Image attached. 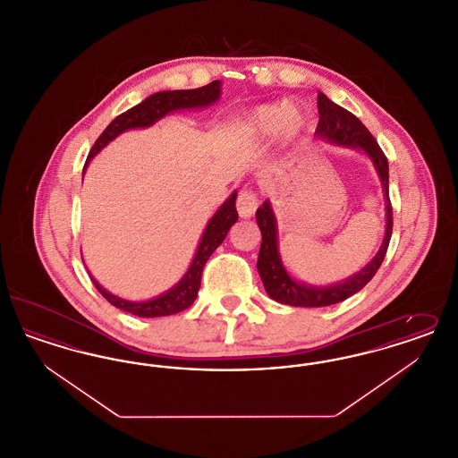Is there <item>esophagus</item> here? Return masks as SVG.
Instances as JSON below:
<instances>
[{"label": "esophagus", "instance_id": "obj_1", "mask_svg": "<svg viewBox=\"0 0 458 458\" xmlns=\"http://www.w3.org/2000/svg\"><path fill=\"white\" fill-rule=\"evenodd\" d=\"M258 204H259V199L254 191H250V189L240 191L239 197H237V209H239L242 218H250L256 213Z\"/></svg>", "mask_w": 458, "mask_h": 458}]
</instances>
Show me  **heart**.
<instances>
[{"instance_id": "obj_1", "label": "heart", "mask_w": 458, "mask_h": 458, "mask_svg": "<svg viewBox=\"0 0 458 458\" xmlns=\"http://www.w3.org/2000/svg\"><path fill=\"white\" fill-rule=\"evenodd\" d=\"M304 116L299 111H292L286 103L264 105L254 109L247 118V133L256 140H267L276 133H282L286 140L297 139L304 131Z\"/></svg>"}]
</instances>
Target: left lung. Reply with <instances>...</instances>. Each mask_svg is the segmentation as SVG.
Instances as JSON below:
<instances>
[{"mask_svg": "<svg viewBox=\"0 0 458 458\" xmlns=\"http://www.w3.org/2000/svg\"><path fill=\"white\" fill-rule=\"evenodd\" d=\"M318 109H319V122L316 129V137L325 139L333 144L362 149L369 156L383 185L385 204H386V232L374 259L349 280L342 284H331V286H310V284H299L284 269L280 252H278L276 218L271 209V204L266 200L256 213V219L262 233L258 271L261 275L262 284L267 295L273 301L280 304L295 305V307H325V305L338 304L349 299L350 295L357 293L359 290H362L377 273L392 239L393 209L390 191H388L386 156L381 151L372 133L364 127V123L347 109L327 99V94L323 92L318 94Z\"/></svg>", "mask_w": 458, "mask_h": 458, "instance_id": "left-lung-1", "label": "left lung"}]
</instances>
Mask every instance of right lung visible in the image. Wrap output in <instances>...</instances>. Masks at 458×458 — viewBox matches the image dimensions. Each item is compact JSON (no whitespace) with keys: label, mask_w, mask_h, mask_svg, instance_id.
Here are the masks:
<instances>
[{"label":"right lung","mask_w":458,"mask_h":458,"mask_svg":"<svg viewBox=\"0 0 458 458\" xmlns=\"http://www.w3.org/2000/svg\"><path fill=\"white\" fill-rule=\"evenodd\" d=\"M219 94H221V82L215 81L204 88L191 89V90H163V92H156L153 96H149L140 105L118 114L105 129V131L98 137V140L94 142V146L89 153L88 161L84 165V172L88 168L89 161L122 131L151 127L154 122H157L159 118H163L165 114L172 113L174 109L206 108L218 101ZM235 200H237V192H233L232 196L228 197L216 211V215L209 219L189 271L166 293L151 299V301H146V302H131V301H123L116 295H111L108 290H105L90 276L92 284L98 288V292L108 301L109 304L118 307L125 312H131L133 316H139V318L172 316V314L185 310L196 301L204 264L208 262L209 256L218 249L221 242L226 237V233L230 232V228L239 219Z\"/></svg>","instance_id":"right-lung-1"}]
</instances>
